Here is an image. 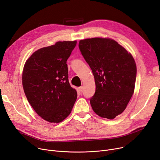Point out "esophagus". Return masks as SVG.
<instances>
[{
	"instance_id": "34e87169",
	"label": "esophagus",
	"mask_w": 160,
	"mask_h": 160,
	"mask_svg": "<svg viewBox=\"0 0 160 160\" xmlns=\"http://www.w3.org/2000/svg\"><path fill=\"white\" fill-rule=\"evenodd\" d=\"M78 90H79L80 92H82V90H83V87H82V86L79 87V88H78Z\"/></svg>"
}]
</instances>
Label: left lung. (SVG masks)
<instances>
[{
  "label": "left lung",
  "mask_w": 160,
  "mask_h": 160,
  "mask_svg": "<svg viewBox=\"0 0 160 160\" xmlns=\"http://www.w3.org/2000/svg\"><path fill=\"white\" fill-rule=\"evenodd\" d=\"M78 47L95 79L92 108L99 117L113 119L125 111L134 93L137 77L134 59L109 38L80 40Z\"/></svg>",
  "instance_id": "8db88e82"
}]
</instances>
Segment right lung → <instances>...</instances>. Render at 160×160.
<instances>
[{"mask_svg": "<svg viewBox=\"0 0 160 160\" xmlns=\"http://www.w3.org/2000/svg\"><path fill=\"white\" fill-rule=\"evenodd\" d=\"M76 41H58L35 51L26 61L22 85L33 109L44 120L58 123L70 115L77 92L68 82L67 59Z\"/></svg>", "mask_w": 160, "mask_h": 160, "instance_id": "right-lung-1", "label": "right lung"}]
</instances>
